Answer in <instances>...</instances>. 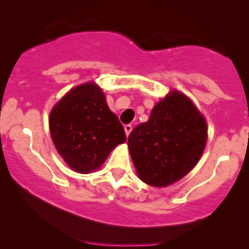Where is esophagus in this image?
Wrapping results in <instances>:
<instances>
[{
    "label": "esophagus",
    "mask_w": 249,
    "mask_h": 249,
    "mask_svg": "<svg viewBox=\"0 0 249 249\" xmlns=\"http://www.w3.org/2000/svg\"><path fill=\"white\" fill-rule=\"evenodd\" d=\"M124 130H125V133H126V136L128 137V134H130V133H131V131H132V125H130V124L125 125V126H124Z\"/></svg>",
    "instance_id": "esophagus-1"
}]
</instances>
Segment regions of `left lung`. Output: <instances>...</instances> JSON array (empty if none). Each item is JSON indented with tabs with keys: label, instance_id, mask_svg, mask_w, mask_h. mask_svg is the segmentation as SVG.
<instances>
[{
	"label": "left lung",
	"instance_id": "1",
	"mask_svg": "<svg viewBox=\"0 0 249 249\" xmlns=\"http://www.w3.org/2000/svg\"><path fill=\"white\" fill-rule=\"evenodd\" d=\"M207 123L192 99L172 90L154 105L147 122L134 127L127 146L138 178L166 187L198 164L207 142Z\"/></svg>",
	"mask_w": 249,
	"mask_h": 249
}]
</instances>
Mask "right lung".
Instances as JSON below:
<instances>
[{
	"mask_svg": "<svg viewBox=\"0 0 249 249\" xmlns=\"http://www.w3.org/2000/svg\"><path fill=\"white\" fill-rule=\"evenodd\" d=\"M49 130L65 164L83 174L99 170L111 151L126 142L124 127L96 82L77 85L53 105Z\"/></svg>",
	"mask_w": 249,
	"mask_h": 249,
	"instance_id": "1",
	"label": "right lung"
}]
</instances>
